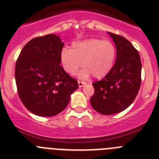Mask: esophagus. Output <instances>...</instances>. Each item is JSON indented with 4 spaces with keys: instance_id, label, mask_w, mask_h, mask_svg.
Returning a JSON list of instances; mask_svg holds the SVG:
<instances>
[{
    "instance_id": "obj_1",
    "label": "esophagus",
    "mask_w": 159,
    "mask_h": 159,
    "mask_svg": "<svg viewBox=\"0 0 159 159\" xmlns=\"http://www.w3.org/2000/svg\"><path fill=\"white\" fill-rule=\"evenodd\" d=\"M78 84H79V87L80 88H82V87H84L85 84H86V83L85 82H83V81H78Z\"/></svg>"
}]
</instances>
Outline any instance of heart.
Segmentation results:
<instances>
[{"instance_id": "b5f03b06", "label": "heart", "mask_w": 159, "mask_h": 159, "mask_svg": "<svg viewBox=\"0 0 159 159\" xmlns=\"http://www.w3.org/2000/svg\"><path fill=\"white\" fill-rule=\"evenodd\" d=\"M116 57V48L112 42L92 38L74 42L71 49H63L60 60L70 75H75L82 63L84 68L79 74L80 78L87 79L92 75L102 79L112 69Z\"/></svg>"}]
</instances>
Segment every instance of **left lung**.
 I'll return each mask as SVG.
<instances>
[{
	"mask_svg": "<svg viewBox=\"0 0 159 159\" xmlns=\"http://www.w3.org/2000/svg\"><path fill=\"white\" fill-rule=\"evenodd\" d=\"M116 47V60L107 75L92 84L95 89L90 102L102 115H113L127 109L141 86L142 64L137 49L123 36L108 32Z\"/></svg>",
	"mask_w": 159,
	"mask_h": 159,
	"instance_id": "left-lung-1",
	"label": "left lung"
}]
</instances>
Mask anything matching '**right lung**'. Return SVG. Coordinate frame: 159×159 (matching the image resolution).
<instances>
[{
    "instance_id": "add662e5",
    "label": "right lung",
    "mask_w": 159,
    "mask_h": 159,
    "mask_svg": "<svg viewBox=\"0 0 159 159\" xmlns=\"http://www.w3.org/2000/svg\"><path fill=\"white\" fill-rule=\"evenodd\" d=\"M63 47L60 36H38L25 44L16 60L15 79L18 95L25 107L36 116L58 115L79 88L76 80L60 64Z\"/></svg>"
}]
</instances>
